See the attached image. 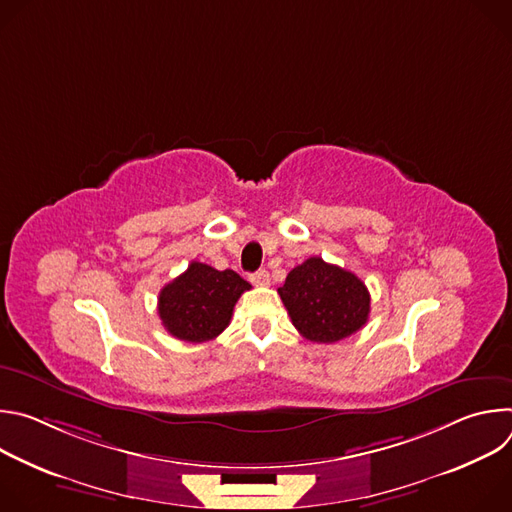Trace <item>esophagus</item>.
Returning <instances> with one entry per match:
<instances>
[{
  "instance_id": "esophagus-1",
  "label": "esophagus",
  "mask_w": 512,
  "mask_h": 512,
  "mask_svg": "<svg viewBox=\"0 0 512 512\" xmlns=\"http://www.w3.org/2000/svg\"><path fill=\"white\" fill-rule=\"evenodd\" d=\"M251 281H253L255 285H269V273H267L265 269H259L257 273L251 275Z\"/></svg>"
}]
</instances>
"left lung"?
<instances>
[{"label":"left lung","mask_w":512,"mask_h":512,"mask_svg":"<svg viewBox=\"0 0 512 512\" xmlns=\"http://www.w3.org/2000/svg\"><path fill=\"white\" fill-rule=\"evenodd\" d=\"M291 324L310 342L332 344L369 320L371 294L354 273L310 257L294 267L277 289Z\"/></svg>","instance_id":"obj_1"}]
</instances>
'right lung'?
Wrapping results in <instances>:
<instances>
[{"label":"right lung","mask_w":512,"mask_h":512,"mask_svg":"<svg viewBox=\"0 0 512 512\" xmlns=\"http://www.w3.org/2000/svg\"><path fill=\"white\" fill-rule=\"evenodd\" d=\"M251 285L233 269L218 271L192 261L188 269L162 287L158 314L164 328L184 342H206L221 334L233 308Z\"/></svg>","instance_id":"obj_1"}]
</instances>
